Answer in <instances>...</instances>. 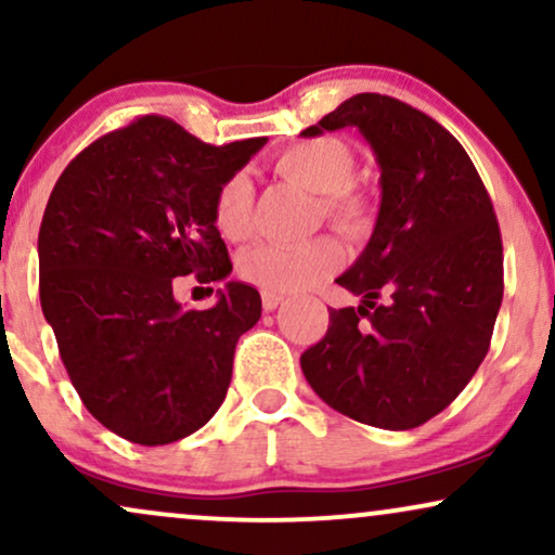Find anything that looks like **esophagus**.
Returning <instances> with one entry per match:
<instances>
[{
    "label": "esophagus",
    "mask_w": 555,
    "mask_h": 555,
    "mask_svg": "<svg viewBox=\"0 0 555 555\" xmlns=\"http://www.w3.org/2000/svg\"><path fill=\"white\" fill-rule=\"evenodd\" d=\"M282 302H284V295H279V292H263V310H266V313L276 310Z\"/></svg>",
    "instance_id": "esophagus-1"
}]
</instances>
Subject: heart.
I'll return each instance as SVG.
<instances>
[{
	"label": "heart",
	"instance_id": "b5f03b06",
	"mask_svg": "<svg viewBox=\"0 0 555 555\" xmlns=\"http://www.w3.org/2000/svg\"><path fill=\"white\" fill-rule=\"evenodd\" d=\"M273 169L286 180L323 195V211L344 229L367 221L365 197L349 184L354 177V156L328 138L302 140L273 156ZM253 182L247 175H232L214 197L216 229L227 240H242L250 232ZM341 245L321 237L308 245H260L242 260V273L266 292H302L328 276L341 263Z\"/></svg>",
	"mask_w": 555,
	"mask_h": 555
}]
</instances>
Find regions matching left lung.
<instances>
[{"label":"left lung","mask_w":555,"mask_h":555,"mask_svg":"<svg viewBox=\"0 0 555 555\" xmlns=\"http://www.w3.org/2000/svg\"><path fill=\"white\" fill-rule=\"evenodd\" d=\"M358 127L380 169L365 250L336 279L358 308L328 310L305 378L341 415L410 430L446 410L488 354L503 299V247L467 151L428 114L358 93L302 138Z\"/></svg>","instance_id":"obj_1"}]
</instances>
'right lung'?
I'll return each mask as SVG.
<instances>
[{"instance_id":"add662e5","label":"right lung","mask_w":555,"mask_h":555,"mask_svg":"<svg viewBox=\"0 0 555 555\" xmlns=\"http://www.w3.org/2000/svg\"><path fill=\"white\" fill-rule=\"evenodd\" d=\"M263 145H208L151 114L80 151L49 195L43 318L86 410L127 441H180L227 397L234 347L260 318L258 289L227 282L214 308L193 310L175 299V279L232 273L214 197Z\"/></svg>"}]
</instances>
